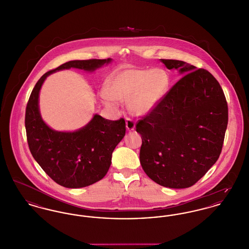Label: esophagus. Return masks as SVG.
<instances>
[{"mask_svg": "<svg viewBox=\"0 0 249 249\" xmlns=\"http://www.w3.org/2000/svg\"><path fill=\"white\" fill-rule=\"evenodd\" d=\"M134 128H135V123L132 121L131 118L127 117L126 118V129H127V131L131 132V131L134 130Z\"/></svg>", "mask_w": 249, "mask_h": 249, "instance_id": "obj_1", "label": "esophagus"}]
</instances>
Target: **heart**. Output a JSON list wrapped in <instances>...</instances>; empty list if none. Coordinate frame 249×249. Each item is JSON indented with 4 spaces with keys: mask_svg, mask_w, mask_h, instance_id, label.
I'll return each mask as SVG.
<instances>
[{
    "mask_svg": "<svg viewBox=\"0 0 249 249\" xmlns=\"http://www.w3.org/2000/svg\"><path fill=\"white\" fill-rule=\"evenodd\" d=\"M168 87V76L161 69L129 68L118 71L108 82L107 93H102L103 103L115 106L127 103L135 116L150 112L161 101Z\"/></svg>",
    "mask_w": 249,
    "mask_h": 249,
    "instance_id": "1",
    "label": "heart"
}]
</instances>
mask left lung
<instances>
[{"mask_svg":"<svg viewBox=\"0 0 249 249\" xmlns=\"http://www.w3.org/2000/svg\"><path fill=\"white\" fill-rule=\"evenodd\" d=\"M182 76L140 119V162L161 186L182 189L199 180L218 160L228 126V103L217 80L186 62L161 59Z\"/></svg>","mask_w":249,"mask_h":249,"instance_id":"left-lung-1","label":"left lung"}]
</instances>
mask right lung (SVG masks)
Masks as SVG:
<instances>
[{
    "label": "right lung",
    "mask_w": 249,
    "mask_h": 249,
    "mask_svg": "<svg viewBox=\"0 0 249 249\" xmlns=\"http://www.w3.org/2000/svg\"><path fill=\"white\" fill-rule=\"evenodd\" d=\"M112 59L74 60L50 71L33 89L25 112V129L34 159L52 179L67 188H82L101 180L109 170L112 153L126 132L124 118L105 119L94 115L75 132L51 129L39 113V91L50 74L71 68L94 71Z\"/></svg>",
    "instance_id": "obj_1"
}]
</instances>
